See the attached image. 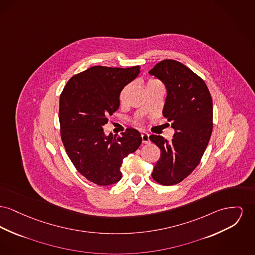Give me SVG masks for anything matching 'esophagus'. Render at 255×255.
I'll return each instance as SVG.
<instances>
[{"mask_svg": "<svg viewBox=\"0 0 255 255\" xmlns=\"http://www.w3.org/2000/svg\"><path fill=\"white\" fill-rule=\"evenodd\" d=\"M141 139L143 143H149V135L147 133H141Z\"/></svg>", "mask_w": 255, "mask_h": 255, "instance_id": "esophagus-1", "label": "esophagus"}]
</instances>
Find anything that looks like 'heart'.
Listing matches in <instances>:
<instances>
[{
	"instance_id": "heart-1",
	"label": "heart",
	"mask_w": 255,
	"mask_h": 255,
	"mask_svg": "<svg viewBox=\"0 0 255 255\" xmlns=\"http://www.w3.org/2000/svg\"><path fill=\"white\" fill-rule=\"evenodd\" d=\"M158 86H162V84H161V82H160V81H158V80H156V79H149V80L147 81V84H146V89L154 88V87H158ZM128 89H129V85L125 86V87L121 90V91H120V100L121 103H123V101H124V99H125V95H126V93H127V90H128ZM136 124L140 125V124H142V121H141V120H139V121H137V122H136Z\"/></svg>"
}]
</instances>
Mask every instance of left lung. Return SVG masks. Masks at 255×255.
<instances>
[{
  "label": "left lung",
  "instance_id": "obj_1",
  "mask_svg": "<svg viewBox=\"0 0 255 255\" xmlns=\"http://www.w3.org/2000/svg\"><path fill=\"white\" fill-rule=\"evenodd\" d=\"M166 88L164 117L172 121L175 133L171 140L151 135L161 150L152 178L165 186L178 184L198 165L213 130V102L205 82L186 65L164 60L149 71Z\"/></svg>",
  "mask_w": 255,
  "mask_h": 255
}]
</instances>
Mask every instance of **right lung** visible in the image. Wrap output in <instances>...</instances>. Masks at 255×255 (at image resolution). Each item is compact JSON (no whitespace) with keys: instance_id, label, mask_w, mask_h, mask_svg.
<instances>
[{"instance_id":"right-lung-1","label":"right lung","mask_w":255,"mask_h":255,"mask_svg":"<svg viewBox=\"0 0 255 255\" xmlns=\"http://www.w3.org/2000/svg\"><path fill=\"white\" fill-rule=\"evenodd\" d=\"M139 69L92 66L70 78L60 94L63 146L76 169L98 186L120 181L123 159L141 143V135L135 129L127 128L117 136H107L103 130L108 117L120 107V91Z\"/></svg>"}]
</instances>
